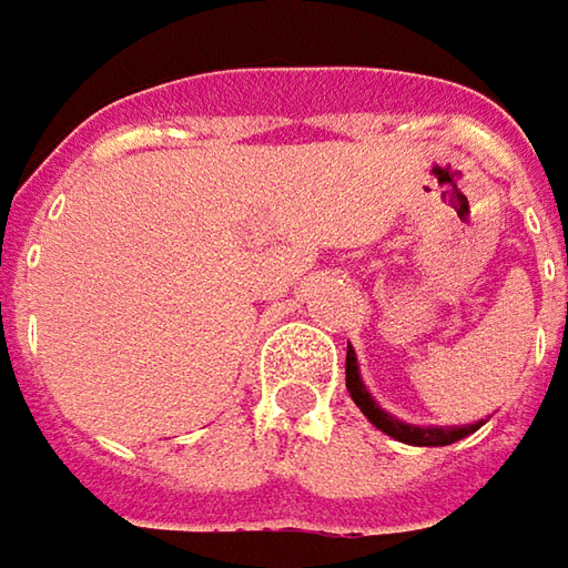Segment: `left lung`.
<instances>
[{
	"mask_svg": "<svg viewBox=\"0 0 568 568\" xmlns=\"http://www.w3.org/2000/svg\"><path fill=\"white\" fill-rule=\"evenodd\" d=\"M346 390L349 397L356 400V407L365 413V419L382 429L384 435L404 442V445H416V448H442V445H455L460 438H467L470 432H477L483 426L480 423H470V426H413V423H404L397 416H390L387 409L378 407V400L368 394V387L358 375V358L353 346H346Z\"/></svg>",
	"mask_w": 568,
	"mask_h": 568,
	"instance_id": "1",
	"label": "left lung"
}]
</instances>
